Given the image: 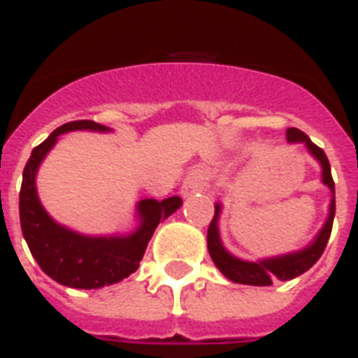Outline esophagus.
Listing matches in <instances>:
<instances>
[{"mask_svg":"<svg viewBox=\"0 0 358 358\" xmlns=\"http://www.w3.org/2000/svg\"><path fill=\"white\" fill-rule=\"evenodd\" d=\"M207 182H209V171L207 169H194V171L187 172L186 180L182 184V194L186 195H194L195 192H203L207 187Z\"/></svg>","mask_w":358,"mask_h":358,"instance_id":"esophagus-1","label":"esophagus"}]
</instances>
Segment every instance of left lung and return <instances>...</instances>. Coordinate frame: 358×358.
Instances as JSON below:
<instances>
[{"instance_id":"left-lung-1","label":"left lung","mask_w":358,"mask_h":358,"mask_svg":"<svg viewBox=\"0 0 358 358\" xmlns=\"http://www.w3.org/2000/svg\"><path fill=\"white\" fill-rule=\"evenodd\" d=\"M285 136H287L289 143H305L308 153L315 157L322 166V182L330 187L331 192L328 220L324 222L322 230L318 232L315 241L305 249L295 251V253H287V255L272 257V259H263V261L251 263V261H241L238 257L230 255L224 249L222 241H220V234H218L220 205H215V217L210 220L209 230H207V248H209V255L213 259V263L217 264V268L236 284L272 285V282H276V280L285 282V280H293V278L301 276L303 272H307L322 257L326 243L330 240L334 215H336V187H334V180H331L330 161H328V157H326L322 149L315 145L305 132H301L297 128H287Z\"/></svg>"}]
</instances>
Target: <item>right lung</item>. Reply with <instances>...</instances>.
I'll list each match as a JSON object with an SVG mask.
<instances>
[{
	"label": "right lung",
	"mask_w": 358,
	"mask_h": 358,
	"mask_svg": "<svg viewBox=\"0 0 358 358\" xmlns=\"http://www.w3.org/2000/svg\"><path fill=\"white\" fill-rule=\"evenodd\" d=\"M71 130H94L109 132V128L94 120H73L59 126L50 138L32 149L24 172L19 195V213L22 236L30 253L40 268L66 287L97 289L103 285L117 284L138 270L145 248L161 220L180 209L178 195L163 201L141 199L138 203V230L128 236H84L57 224L45 213L36 192V172L61 134Z\"/></svg>",
	"instance_id": "obj_1"
}]
</instances>
